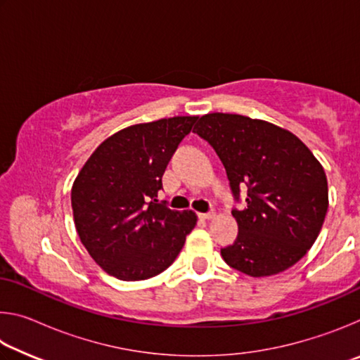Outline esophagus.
<instances>
[{
	"mask_svg": "<svg viewBox=\"0 0 360 360\" xmlns=\"http://www.w3.org/2000/svg\"><path fill=\"white\" fill-rule=\"evenodd\" d=\"M200 219H203V221H210V219L214 217V212L210 211V212H202V214H198Z\"/></svg>",
	"mask_w": 360,
	"mask_h": 360,
	"instance_id": "34e87169",
	"label": "esophagus"
}]
</instances>
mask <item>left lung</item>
Segmentation results:
<instances>
[{"label":"left lung","mask_w":360,"mask_h":360,"mask_svg":"<svg viewBox=\"0 0 360 360\" xmlns=\"http://www.w3.org/2000/svg\"><path fill=\"white\" fill-rule=\"evenodd\" d=\"M195 133L211 144L243 210L231 214L238 236L222 259L245 275L271 276L295 265L318 238L328 208L324 168L290 131L240 114L200 117Z\"/></svg>","instance_id":"1"}]
</instances>
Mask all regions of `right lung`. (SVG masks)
Listing matches in <instances>:
<instances>
[{
    "label": "right lung",
    "instance_id": "right-lung-1",
    "mask_svg": "<svg viewBox=\"0 0 360 360\" xmlns=\"http://www.w3.org/2000/svg\"><path fill=\"white\" fill-rule=\"evenodd\" d=\"M197 119L178 115L127 127L103 141L79 172L71 188L76 230L108 275L141 281L178 257L197 216L169 210L157 193Z\"/></svg>",
    "mask_w": 360,
    "mask_h": 360
}]
</instances>
